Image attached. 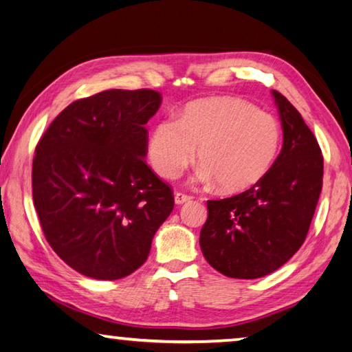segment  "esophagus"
Wrapping results in <instances>:
<instances>
[{
	"label": "esophagus",
	"mask_w": 352,
	"mask_h": 352,
	"mask_svg": "<svg viewBox=\"0 0 352 352\" xmlns=\"http://www.w3.org/2000/svg\"><path fill=\"white\" fill-rule=\"evenodd\" d=\"M192 200V197L188 195V194H183V192H175V203L177 204H183V203H188Z\"/></svg>",
	"instance_id": "obj_1"
}]
</instances>
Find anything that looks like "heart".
Wrapping results in <instances>:
<instances>
[{"label":"heart","mask_w":352,"mask_h":352,"mask_svg":"<svg viewBox=\"0 0 352 352\" xmlns=\"http://www.w3.org/2000/svg\"><path fill=\"white\" fill-rule=\"evenodd\" d=\"M280 144L282 127L272 113L237 97H215L186 106L178 120L160 121L151 132L149 158L158 175L172 180L198 149V180L237 192L267 174Z\"/></svg>","instance_id":"obj_1"}]
</instances>
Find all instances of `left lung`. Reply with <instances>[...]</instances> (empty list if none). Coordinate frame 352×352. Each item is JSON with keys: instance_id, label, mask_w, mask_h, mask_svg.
I'll list each match as a JSON object with an SVG mask.
<instances>
[{"instance_id": "8db88e82", "label": "left lung", "mask_w": 352, "mask_h": 352, "mask_svg": "<svg viewBox=\"0 0 352 352\" xmlns=\"http://www.w3.org/2000/svg\"><path fill=\"white\" fill-rule=\"evenodd\" d=\"M283 146L272 168L241 194L208 200L200 246L208 263L232 278L278 270L308 235L323 184V155L314 133L282 94L272 91Z\"/></svg>"}]
</instances>
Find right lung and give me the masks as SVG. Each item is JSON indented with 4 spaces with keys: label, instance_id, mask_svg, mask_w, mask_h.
Instances as JSON below:
<instances>
[{
    "label": "right lung",
    "instance_id": "right-lung-1",
    "mask_svg": "<svg viewBox=\"0 0 352 352\" xmlns=\"http://www.w3.org/2000/svg\"><path fill=\"white\" fill-rule=\"evenodd\" d=\"M160 104L152 89L95 94L61 111L36 144L32 195L43 234L82 276L137 271L174 209V190L144 162L146 123Z\"/></svg>",
    "mask_w": 352,
    "mask_h": 352
}]
</instances>
